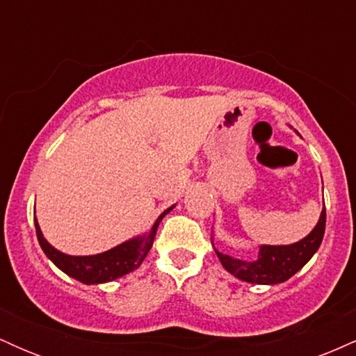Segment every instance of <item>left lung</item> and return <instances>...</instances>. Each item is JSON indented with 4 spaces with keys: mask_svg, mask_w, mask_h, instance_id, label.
I'll use <instances>...</instances> for the list:
<instances>
[{
    "mask_svg": "<svg viewBox=\"0 0 356 356\" xmlns=\"http://www.w3.org/2000/svg\"><path fill=\"white\" fill-rule=\"evenodd\" d=\"M325 226L326 209L325 204H323V211L316 226L313 227V231L306 238L298 241V243L286 244V246L261 244L256 259H238V257L224 254V252L218 251L216 248L214 251L224 269L241 281H246V283L252 284L284 283L293 275H296L312 259L314 252L318 251L323 236H325Z\"/></svg>",
    "mask_w": 356,
    "mask_h": 356,
    "instance_id": "obj_1",
    "label": "left lung"
}]
</instances>
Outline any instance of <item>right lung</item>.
I'll list each match as a JSON object with an SVG mask.
<instances>
[{
  "label": "right lung",
  "mask_w": 356,
  "mask_h": 356,
  "mask_svg": "<svg viewBox=\"0 0 356 356\" xmlns=\"http://www.w3.org/2000/svg\"><path fill=\"white\" fill-rule=\"evenodd\" d=\"M175 206H170L159 216L154 226L150 227L149 232L142 236H136V238L125 241V243L118 244V246L108 249V251L100 252V254L92 256H70L65 252L58 251L43 238V232L40 229L38 220L35 218V229L36 238H38L40 246H42L43 252L47 254L48 259L55 264L56 268L61 269L65 275H68L73 280L80 281L83 284H100L108 283V281L117 280L134 269H137L149 254L150 248L154 244L155 232H157L159 224L161 220L174 209Z\"/></svg>",
  "instance_id": "right-lung-1"
}]
</instances>
